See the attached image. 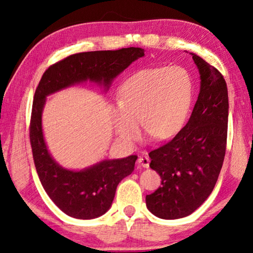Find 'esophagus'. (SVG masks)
<instances>
[{"label": "esophagus", "instance_id": "esophagus-1", "mask_svg": "<svg viewBox=\"0 0 253 253\" xmlns=\"http://www.w3.org/2000/svg\"><path fill=\"white\" fill-rule=\"evenodd\" d=\"M149 162H151V161H149V157L148 156L143 155V156L138 157V164L142 165L143 168H148Z\"/></svg>", "mask_w": 253, "mask_h": 253}]
</instances>
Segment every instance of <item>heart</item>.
<instances>
[{"label":"heart","mask_w":253,"mask_h":253,"mask_svg":"<svg viewBox=\"0 0 253 253\" xmlns=\"http://www.w3.org/2000/svg\"><path fill=\"white\" fill-rule=\"evenodd\" d=\"M193 99V80L181 67L144 68L124 81L113 123L123 142L140 136V122L160 139H168L183 127Z\"/></svg>","instance_id":"1"}]
</instances>
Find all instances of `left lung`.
I'll list each match as a JSON object with an SVG mask.
<instances>
[{
    "label": "left lung",
    "instance_id": "left-lung-1",
    "mask_svg": "<svg viewBox=\"0 0 253 253\" xmlns=\"http://www.w3.org/2000/svg\"><path fill=\"white\" fill-rule=\"evenodd\" d=\"M200 72V93L185 126L163 146L149 152V168L162 186L146 195V207L165 220L193 213L212 193L224 161L229 97L221 72L191 53Z\"/></svg>",
    "mask_w": 253,
    "mask_h": 253
}]
</instances>
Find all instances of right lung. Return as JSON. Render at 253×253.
I'll return each mask as SVG.
<instances>
[{"instance_id": "right-lung-1", "label": "right lung", "mask_w": 253, "mask_h": 253, "mask_svg": "<svg viewBox=\"0 0 253 253\" xmlns=\"http://www.w3.org/2000/svg\"><path fill=\"white\" fill-rule=\"evenodd\" d=\"M144 54V49L134 46L76 53L50 66L38 84L30 123L34 165L46 194L67 215L90 220L105 214L111 207L119 182L134 170L137 156L105 160L81 170L63 169L50 155L44 142L42 110L45 98L88 80L104 85L107 90L111 81Z\"/></svg>"}]
</instances>
